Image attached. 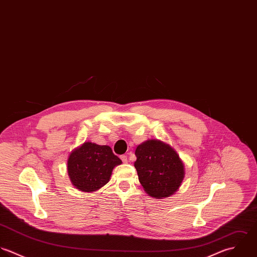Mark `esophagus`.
I'll list each match as a JSON object with an SVG mask.
<instances>
[{
	"mask_svg": "<svg viewBox=\"0 0 257 257\" xmlns=\"http://www.w3.org/2000/svg\"><path fill=\"white\" fill-rule=\"evenodd\" d=\"M120 160H121L122 163H124V164L127 163V157H126V156H120Z\"/></svg>",
	"mask_w": 257,
	"mask_h": 257,
	"instance_id": "obj_1",
	"label": "esophagus"
}]
</instances>
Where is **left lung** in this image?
Here are the masks:
<instances>
[{"label":"left lung","instance_id":"1","mask_svg":"<svg viewBox=\"0 0 257 257\" xmlns=\"http://www.w3.org/2000/svg\"><path fill=\"white\" fill-rule=\"evenodd\" d=\"M135 168L145 191L155 198L173 194L184 178V166L170 145L149 140L136 150Z\"/></svg>","mask_w":257,"mask_h":257}]
</instances>
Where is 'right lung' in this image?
<instances>
[{"label":"right lung","instance_id":"add662e5","mask_svg":"<svg viewBox=\"0 0 257 257\" xmlns=\"http://www.w3.org/2000/svg\"><path fill=\"white\" fill-rule=\"evenodd\" d=\"M120 164L108 146L86 142L70 154L68 174L76 188L91 192L106 184L114 167Z\"/></svg>","mask_w":257,"mask_h":257}]
</instances>
